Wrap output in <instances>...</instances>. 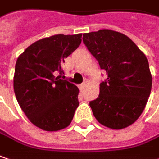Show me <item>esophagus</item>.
<instances>
[{"instance_id":"obj_1","label":"esophagus","mask_w":159,"mask_h":159,"mask_svg":"<svg viewBox=\"0 0 159 159\" xmlns=\"http://www.w3.org/2000/svg\"><path fill=\"white\" fill-rule=\"evenodd\" d=\"M85 86H86V83L84 82V83H83V84H81L79 85V89L81 90V91H83L84 89L85 88Z\"/></svg>"}]
</instances>
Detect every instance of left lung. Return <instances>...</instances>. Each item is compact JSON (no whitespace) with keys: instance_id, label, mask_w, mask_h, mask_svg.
I'll list each match as a JSON object with an SVG mask.
<instances>
[{"instance_id":"left-lung-1","label":"left lung","mask_w":159,"mask_h":159,"mask_svg":"<svg viewBox=\"0 0 159 159\" xmlns=\"http://www.w3.org/2000/svg\"><path fill=\"white\" fill-rule=\"evenodd\" d=\"M83 41L107 75L98 98L90 102L93 115L110 129L131 125L144 111L152 86L144 53L126 35L111 30L84 33Z\"/></svg>"}]
</instances>
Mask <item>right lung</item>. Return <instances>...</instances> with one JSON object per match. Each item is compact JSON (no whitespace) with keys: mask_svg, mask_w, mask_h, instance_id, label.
I'll list each match as a JSON object with an SVG mask.
<instances>
[{"mask_svg":"<svg viewBox=\"0 0 159 159\" xmlns=\"http://www.w3.org/2000/svg\"><path fill=\"white\" fill-rule=\"evenodd\" d=\"M82 34H57L28 47L15 65L13 87L25 115L35 126L57 131L68 126L79 105V89L61 79L65 58L81 44Z\"/></svg>","mask_w":159,"mask_h":159,"instance_id":"1","label":"right lung"}]
</instances>
